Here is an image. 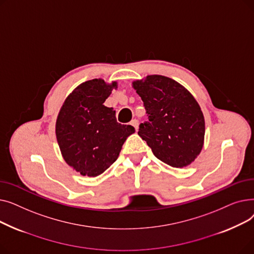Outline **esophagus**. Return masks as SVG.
Listing matches in <instances>:
<instances>
[{"instance_id":"esophagus-1","label":"esophagus","mask_w":254,"mask_h":254,"mask_svg":"<svg viewBox=\"0 0 254 254\" xmlns=\"http://www.w3.org/2000/svg\"><path fill=\"white\" fill-rule=\"evenodd\" d=\"M130 126H132L134 127L135 128H136V130L138 129V126H139V123H138V120L137 119H132L131 122H130Z\"/></svg>"}]
</instances>
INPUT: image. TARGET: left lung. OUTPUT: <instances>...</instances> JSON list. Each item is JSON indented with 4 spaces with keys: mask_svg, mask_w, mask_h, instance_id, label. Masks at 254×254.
<instances>
[{
    "mask_svg": "<svg viewBox=\"0 0 254 254\" xmlns=\"http://www.w3.org/2000/svg\"><path fill=\"white\" fill-rule=\"evenodd\" d=\"M132 87L148 115L138 135L165 164L190 165L201 153L205 138V119L196 100L180 83L162 75L136 80Z\"/></svg>",
    "mask_w": 254,
    "mask_h": 254,
    "instance_id": "1",
    "label": "left lung"
}]
</instances>
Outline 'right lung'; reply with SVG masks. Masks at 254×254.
<instances>
[{
	"mask_svg": "<svg viewBox=\"0 0 254 254\" xmlns=\"http://www.w3.org/2000/svg\"><path fill=\"white\" fill-rule=\"evenodd\" d=\"M117 82L88 80L64 100L56 124V135L64 162L82 176L97 177L117 159L131 126L118 124L115 111L104 105Z\"/></svg>",
	"mask_w": 254,
	"mask_h": 254,
	"instance_id": "1",
	"label": "right lung"
}]
</instances>
